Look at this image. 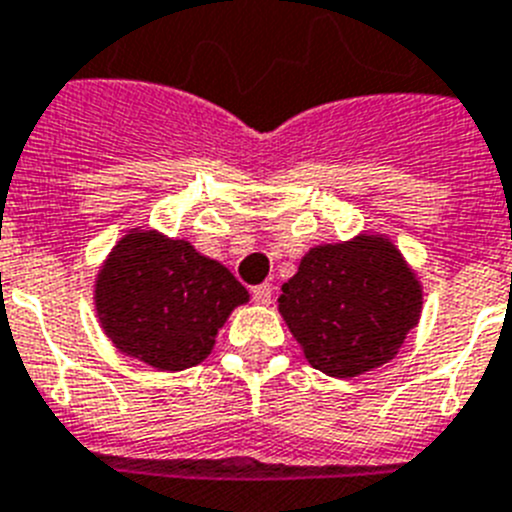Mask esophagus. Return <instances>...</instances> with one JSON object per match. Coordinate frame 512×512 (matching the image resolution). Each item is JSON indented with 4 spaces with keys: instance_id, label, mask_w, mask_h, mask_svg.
<instances>
[{
    "instance_id": "esophagus-1",
    "label": "esophagus",
    "mask_w": 512,
    "mask_h": 512,
    "mask_svg": "<svg viewBox=\"0 0 512 512\" xmlns=\"http://www.w3.org/2000/svg\"><path fill=\"white\" fill-rule=\"evenodd\" d=\"M252 299H255V304L268 306L270 301H273V286H270V283H260V286H255L252 288Z\"/></svg>"
}]
</instances>
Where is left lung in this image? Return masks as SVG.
Listing matches in <instances>:
<instances>
[{"label":"left lung","instance_id":"left-lung-1","mask_svg":"<svg viewBox=\"0 0 512 512\" xmlns=\"http://www.w3.org/2000/svg\"><path fill=\"white\" fill-rule=\"evenodd\" d=\"M281 291L278 311L306 361L335 379L389 363L420 322L417 273L384 234L311 247Z\"/></svg>","mask_w":512,"mask_h":512}]
</instances>
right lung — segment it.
<instances>
[{
    "label": "right lung",
    "mask_w": 512,
    "mask_h": 512,
    "mask_svg": "<svg viewBox=\"0 0 512 512\" xmlns=\"http://www.w3.org/2000/svg\"><path fill=\"white\" fill-rule=\"evenodd\" d=\"M250 293L219 260L157 229L126 231L95 278L102 330L121 353L157 371H185Z\"/></svg>",
    "instance_id": "obj_1"
}]
</instances>
